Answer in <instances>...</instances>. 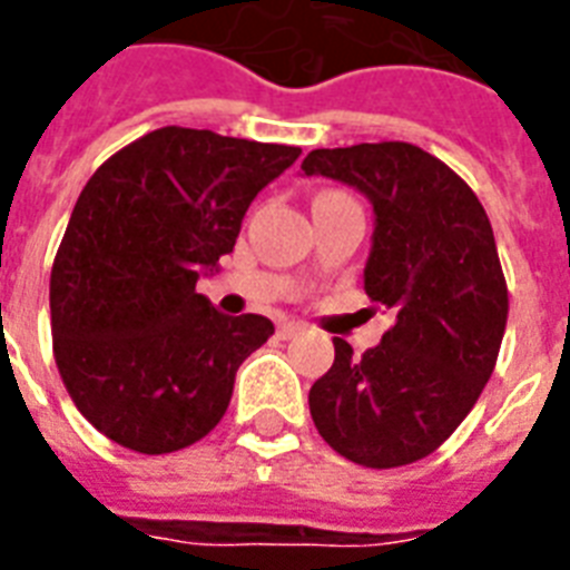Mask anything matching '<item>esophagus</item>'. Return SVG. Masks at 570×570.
Masks as SVG:
<instances>
[{
	"instance_id": "1",
	"label": "esophagus",
	"mask_w": 570,
	"mask_h": 570,
	"mask_svg": "<svg viewBox=\"0 0 570 570\" xmlns=\"http://www.w3.org/2000/svg\"><path fill=\"white\" fill-rule=\"evenodd\" d=\"M304 325L302 323H293V320H286V323L277 325V337L281 341H289V337H295V334H302Z\"/></svg>"
}]
</instances>
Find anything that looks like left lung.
I'll return each mask as SVG.
<instances>
[{"label": "left lung", "mask_w": 570, "mask_h": 570, "mask_svg": "<svg viewBox=\"0 0 570 570\" xmlns=\"http://www.w3.org/2000/svg\"><path fill=\"white\" fill-rule=\"evenodd\" d=\"M302 169L371 199L364 293L394 316L362 358L334 337L311 415L358 466H406L449 440L497 367L508 289L493 227L466 181L412 142L314 149Z\"/></svg>", "instance_id": "1"}]
</instances>
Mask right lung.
I'll list each match as a JSON object with an SVG mask.
<instances>
[{"mask_svg": "<svg viewBox=\"0 0 570 570\" xmlns=\"http://www.w3.org/2000/svg\"><path fill=\"white\" fill-rule=\"evenodd\" d=\"M298 155L169 125L86 181L50 275V328L65 389L107 440L169 454L224 419L238 364L275 325L220 314L197 281L236 247L247 206Z\"/></svg>", "mask_w": 570, "mask_h": 570, "instance_id": "obj_1", "label": "right lung"}]
</instances>
